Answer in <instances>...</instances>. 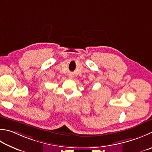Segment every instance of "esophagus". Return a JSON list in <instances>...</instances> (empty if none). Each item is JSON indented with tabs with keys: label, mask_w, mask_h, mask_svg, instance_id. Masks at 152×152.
Wrapping results in <instances>:
<instances>
[{
	"label": "esophagus",
	"mask_w": 152,
	"mask_h": 152,
	"mask_svg": "<svg viewBox=\"0 0 152 152\" xmlns=\"http://www.w3.org/2000/svg\"><path fill=\"white\" fill-rule=\"evenodd\" d=\"M70 78H72V76H69Z\"/></svg>",
	"instance_id": "34e87169"
}]
</instances>
